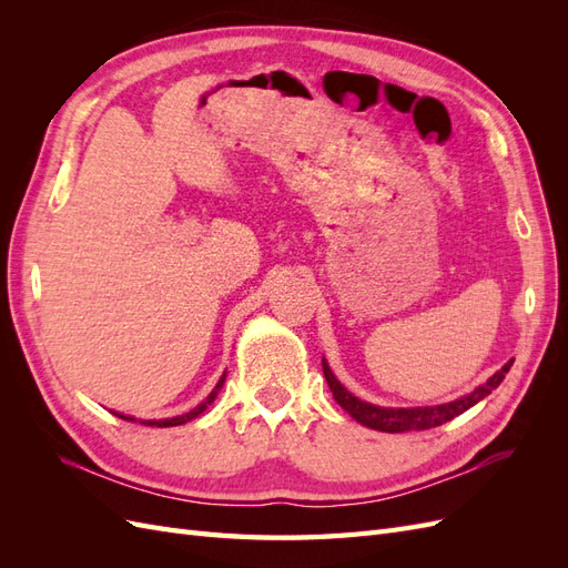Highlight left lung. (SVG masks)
<instances>
[{"mask_svg":"<svg viewBox=\"0 0 568 568\" xmlns=\"http://www.w3.org/2000/svg\"><path fill=\"white\" fill-rule=\"evenodd\" d=\"M514 359L497 369L486 384L476 386L471 393L462 395L457 400L450 403H440V405H426V407H382V405H372L367 400H359L357 395H353L346 386H343L332 367L326 365V359L322 357V369H324V379L329 384L334 400L348 412V415L359 422L367 428H374V432H386V434H403V432H424V428H434L440 426L445 422L455 419L462 412H467L469 407H474L478 400H484L486 395L493 393V388H497L503 384L505 374L509 372Z\"/></svg>","mask_w":568,"mask_h":568,"instance_id":"1","label":"left lung"}]
</instances>
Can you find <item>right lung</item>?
Returning a JSON list of instances; mask_svg holds the SVG:
<instances>
[{
	"label": "right lung",
	"mask_w": 568,
	"mask_h": 568,
	"mask_svg": "<svg viewBox=\"0 0 568 568\" xmlns=\"http://www.w3.org/2000/svg\"><path fill=\"white\" fill-rule=\"evenodd\" d=\"M225 376L227 374H222L220 376V382L215 384V388L209 393V398H205L203 403H199L194 409H189V412H184V415H178V417H168V419H140V424H144V426H159V428H163V426H180V424H186V422H192V419H196L201 412L209 407L215 398H217V393H220V388H222V384H225ZM115 417H120V419H128V422H136L134 417H130V415H123V412H113Z\"/></svg>",
	"instance_id": "obj_1"
}]
</instances>
